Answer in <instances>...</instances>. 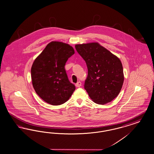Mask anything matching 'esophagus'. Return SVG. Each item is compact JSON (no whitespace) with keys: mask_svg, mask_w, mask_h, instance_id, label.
Returning a JSON list of instances; mask_svg holds the SVG:
<instances>
[{"mask_svg":"<svg viewBox=\"0 0 154 154\" xmlns=\"http://www.w3.org/2000/svg\"><path fill=\"white\" fill-rule=\"evenodd\" d=\"M81 86V82L80 81L77 82L75 84V86H76V87H77V88L80 87Z\"/></svg>","mask_w":154,"mask_h":154,"instance_id":"1","label":"esophagus"}]
</instances>
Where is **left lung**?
I'll return each mask as SVG.
<instances>
[{"label":"left lung","mask_w":154,"mask_h":154,"mask_svg":"<svg viewBox=\"0 0 154 154\" xmlns=\"http://www.w3.org/2000/svg\"><path fill=\"white\" fill-rule=\"evenodd\" d=\"M75 48L86 62L84 87L90 98L98 104L112 101L120 92L124 80L119 58L97 42L77 44Z\"/></svg>","instance_id":"obj_1"}]
</instances>
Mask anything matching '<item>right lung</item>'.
<instances>
[{
  "instance_id": "obj_1",
  "label": "right lung",
  "mask_w": 154,
  "mask_h": 154,
  "mask_svg": "<svg viewBox=\"0 0 154 154\" xmlns=\"http://www.w3.org/2000/svg\"><path fill=\"white\" fill-rule=\"evenodd\" d=\"M74 54L69 44L52 41L35 59L31 66L32 84L37 94L46 103L60 105L66 103L75 91L68 80L65 65Z\"/></svg>"
}]
</instances>
